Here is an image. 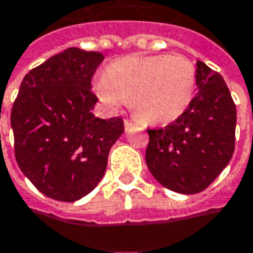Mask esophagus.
<instances>
[{"instance_id": "1", "label": "esophagus", "mask_w": 253, "mask_h": 253, "mask_svg": "<svg viewBox=\"0 0 253 253\" xmlns=\"http://www.w3.org/2000/svg\"><path fill=\"white\" fill-rule=\"evenodd\" d=\"M134 123L131 122V120H125V128H126V131H130V130H133L134 128Z\"/></svg>"}]
</instances>
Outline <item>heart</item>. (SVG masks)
<instances>
[{
    "label": "heart",
    "mask_w": 253,
    "mask_h": 253,
    "mask_svg": "<svg viewBox=\"0 0 253 253\" xmlns=\"http://www.w3.org/2000/svg\"><path fill=\"white\" fill-rule=\"evenodd\" d=\"M195 68L181 55L127 56L108 65L94 81L100 101L114 108L133 98L136 113L152 125L178 119L193 101Z\"/></svg>",
    "instance_id": "1"
}]
</instances>
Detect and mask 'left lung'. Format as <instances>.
Instances as JSON below:
<instances>
[{
	"instance_id": "left-lung-1",
	"label": "left lung",
	"mask_w": 253,
	"mask_h": 253,
	"mask_svg": "<svg viewBox=\"0 0 253 253\" xmlns=\"http://www.w3.org/2000/svg\"><path fill=\"white\" fill-rule=\"evenodd\" d=\"M195 80L198 92L190 107L171 125L148 130L150 173L179 194L206 190L235 150L236 105L223 77L198 60Z\"/></svg>"
}]
</instances>
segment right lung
Listing matches in <instances>:
<instances>
[{
    "label": "right lung",
    "instance_id": "right-lung-1",
    "mask_svg": "<svg viewBox=\"0 0 253 253\" xmlns=\"http://www.w3.org/2000/svg\"><path fill=\"white\" fill-rule=\"evenodd\" d=\"M100 52L66 50L32 69L11 110L17 164L36 188L58 201H77L101 181L111 146L123 134L120 117L92 114L91 78Z\"/></svg>",
    "mask_w": 253,
    "mask_h": 253
}]
</instances>
